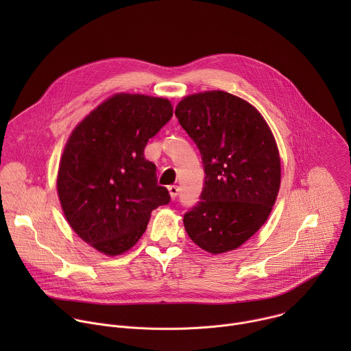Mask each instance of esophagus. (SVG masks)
<instances>
[{
  "mask_svg": "<svg viewBox=\"0 0 351 351\" xmlns=\"http://www.w3.org/2000/svg\"><path fill=\"white\" fill-rule=\"evenodd\" d=\"M168 191H169L171 198H175V197L178 195V193H179V187H178V186H175V184L168 186Z\"/></svg>",
  "mask_w": 351,
  "mask_h": 351,
  "instance_id": "obj_1",
  "label": "esophagus"
}]
</instances>
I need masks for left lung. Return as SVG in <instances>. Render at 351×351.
Returning <instances> with one entry per match:
<instances>
[{"mask_svg":"<svg viewBox=\"0 0 351 351\" xmlns=\"http://www.w3.org/2000/svg\"><path fill=\"white\" fill-rule=\"evenodd\" d=\"M175 115L202 154V202L184 214L189 237L211 254L239 248L267 222L280 187V157L260 111L222 90L183 97Z\"/></svg>","mask_w":351,"mask_h":351,"instance_id":"obj_1","label":"left lung"}]
</instances>
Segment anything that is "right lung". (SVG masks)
<instances>
[{"label": "right lung", "mask_w": 351, "mask_h": 351, "mask_svg": "<svg viewBox=\"0 0 351 351\" xmlns=\"http://www.w3.org/2000/svg\"><path fill=\"white\" fill-rule=\"evenodd\" d=\"M172 115L168 98L117 93L72 130L60 161L58 198L69 226L97 252L126 253L153 210L169 203L144 148Z\"/></svg>", "instance_id": "right-lung-1"}]
</instances>
